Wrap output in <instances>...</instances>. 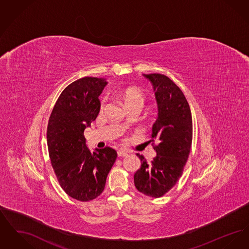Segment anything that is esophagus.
<instances>
[{"mask_svg": "<svg viewBox=\"0 0 249 249\" xmlns=\"http://www.w3.org/2000/svg\"><path fill=\"white\" fill-rule=\"evenodd\" d=\"M128 155V151H126V150H124V149H120L118 151V156L119 157H125V156H127Z\"/></svg>", "mask_w": 249, "mask_h": 249, "instance_id": "esophagus-1", "label": "esophagus"}]
</instances>
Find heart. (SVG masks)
Instances as JSON below:
<instances>
[{
    "label": "heart",
    "instance_id": "obj_1",
    "mask_svg": "<svg viewBox=\"0 0 249 249\" xmlns=\"http://www.w3.org/2000/svg\"><path fill=\"white\" fill-rule=\"evenodd\" d=\"M119 98L124 103V106L128 110L133 108L142 109L144 105V95L137 88H127L119 92ZM106 106V99H103L100 104V110H104ZM128 126V122H124V127Z\"/></svg>",
    "mask_w": 249,
    "mask_h": 249
}]
</instances>
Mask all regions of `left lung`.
<instances>
[{"instance_id": "1", "label": "left lung", "mask_w": 249, "mask_h": 249, "mask_svg": "<svg viewBox=\"0 0 249 249\" xmlns=\"http://www.w3.org/2000/svg\"><path fill=\"white\" fill-rule=\"evenodd\" d=\"M154 89L158 119L151 138L157 156L148 163L142 155L141 167L134 174V185L142 194L160 198L171 190L182 176L192 142V118L182 90L160 73L142 74Z\"/></svg>"}]
</instances>
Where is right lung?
<instances>
[{
  "mask_svg": "<svg viewBox=\"0 0 249 249\" xmlns=\"http://www.w3.org/2000/svg\"><path fill=\"white\" fill-rule=\"evenodd\" d=\"M107 84L105 78L89 76L70 84L59 95L48 120L51 164L62 190L78 201L93 200L104 191L118 157L108 146L91 152L84 136L100 112L99 96Z\"/></svg>",
  "mask_w": 249,
  "mask_h": 249,
  "instance_id": "1",
  "label": "right lung"
}]
</instances>
